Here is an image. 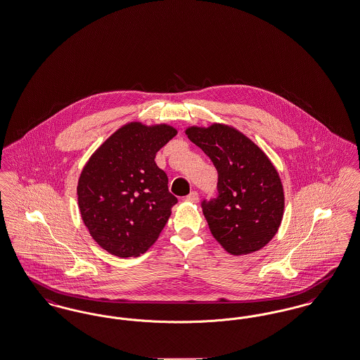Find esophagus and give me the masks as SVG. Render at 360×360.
I'll return each mask as SVG.
<instances>
[{
	"label": "esophagus",
	"instance_id": "esophagus-1",
	"mask_svg": "<svg viewBox=\"0 0 360 360\" xmlns=\"http://www.w3.org/2000/svg\"><path fill=\"white\" fill-rule=\"evenodd\" d=\"M186 200L190 202H197L198 201V193L197 191H191L188 195H186Z\"/></svg>",
	"mask_w": 360,
	"mask_h": 360
}]
</instances>
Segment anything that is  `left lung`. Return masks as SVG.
<instances>
[{
    "mask_svg": "<svg viewBox=\"0 0 360 360\" xmlns=\"http://www.w3.org/2000/svg\"><path fill=\"white\" fill-rule=\"evenodd\" d=\"M188 139L219 174L214 200L202 201L213 238L231 255H248L273 239L285 210L283 186L274 165L257 144L225 124L188 127Z\"/></svg>",
    "mask_w": 360,
    "mask_h": 360,
    "instance_id": "obj_1",
    "label": "left lung"
}]
</instances>
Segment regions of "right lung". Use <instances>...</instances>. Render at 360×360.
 <instances>
[{"instance_id": "obj_1", "label": "right lung", "mask_w": 360, "mask_h": 360, "mask_svg": "<svg viewBox=\"0 0 360 360\" xmlns=\"http://www.w3.org/2000/svg\"><path fill=\"white\" fill-rule=\"evenodd\" d=\"M175 135L167 124L128 122L87 160L78 179V206L89 233L109 254H144L167 223L178 200L155 156Z\"/></svg>"}]
</instances>
